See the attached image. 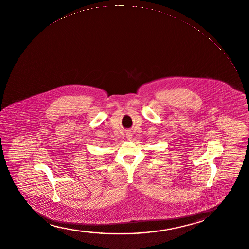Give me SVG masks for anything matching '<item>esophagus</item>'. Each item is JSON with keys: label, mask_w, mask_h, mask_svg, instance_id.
<instances>
[{"label": "esophagus", "mask_w": 249, "mask_h": 249, "mask_svg": "<svg viewBox=\"0 0 249 249\" xmlns=\"http://www.w3.org/2000/svg\"><path fill=\"white\" fill-rule=\"evenodd\" d=\"M127 138H128L129 140H130V139H131V135H129V134H128V135H127Z\"/></svg>", "instance_id": "obj_1"}]
</instances>
